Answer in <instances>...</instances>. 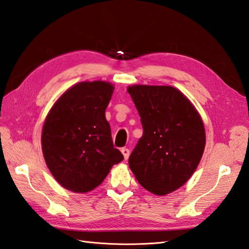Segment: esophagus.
Listing matches in <instances>:
<instances>
[{
    "instance_id": "esophagus-1",
    "label": "esophagus",
    "mask_w": 249,
    "mask_h": 249,
    "mask_svg": "<svg viewBox=\"0 0 249 249\" xmlns=\"http://www.w3.org/2000/svg\"><path fill=\"white\" fill-rule=\"evenodd\" d=\"M121 152H122V155H123V157H124V160H127V159L129 158V154H130L129 149L122 148V150H121Z\"/></svg>"
}]
</instances>
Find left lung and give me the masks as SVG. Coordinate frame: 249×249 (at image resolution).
I'll return each instance as SVG.
<instances>
[{"label":"left lung","instance_id":"1","mask_svg":"<svg viewBox=\"0 0 249 249\" xmlns=\"http://www.w3.org/2000/svg\"><path fill=\"white\" fill-rule=\"evenodd\" d=\"M127 91L143 127L129 167L146 190L166 196L183 186L201 161L206 144L202 118L176 87L136 84Z\"/></svg>","mask_w":249,"mask_h":249}]
</instances>
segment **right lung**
I'll use <instances>...</instances> for the list:
<instances>
[{"label": "right lung", "mask_w": 249, "mask_h": 249, "mask_svg": "<svg viewBox=\"0 0 249 249\" xmlns=\"http://www.w3.org/2000/svg\"><path fill=\"white\" fill-rule=\"evenodd\" d=\"M114 86L84 81L69 87L54 102L44 121L42 151L60 185L86 194L104 181L123 155L113 147L105 110Z\"/></svg>", "instance_id": "1"}]
</instances>
